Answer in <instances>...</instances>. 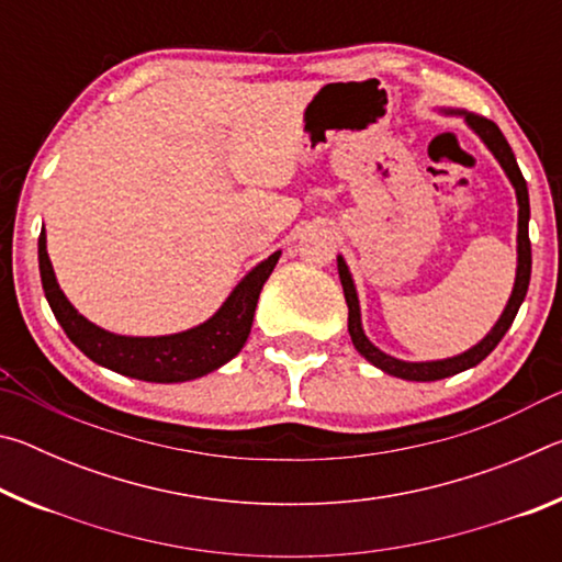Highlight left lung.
<instances>
[{
    "instance_id": "8db88e82",
    "label": "left lung",
    "mask_w": 562,
    "mask_h": 562,
    "mask_svg": "<svg viewBox=\"0 0 562 562\" xmlns=\"http://www.w3.org/2000/svg\"><path fill=\"white\" fill-rule=\"evenodd\" d=\"M465 121H469V126L479 133L483 138V144L491 148V154L498 158V164L506 170V176L510 178L513 188H516V195H518V272H516V284H513V294L506 304V310H503L501 319L496 322V327H493L486 339L479 341L473 349L463 351L459 357H451V359H441V361H402V359H394L384 355V351H379L372 341L367 339L364 329H361V315H359V300H357V290H355V282H351V274L347 270V265L341 258H337V270H339V280H341V290H345V300H347V307H349V335L351 341H355L357 351L364 359L372 361L374 367L382 369V372L392 374V376H402L408 379V382H436V379H446V376H453L459 372H465V369H471L479 364V361L486 359L493 349L498 347V341L506 335L508 327L513 325V319H516L518 310L522 300H526V292H528V284H530V237H528V217H530V203H528V186H526V178H522L520 168L516 164V156H513V150L508 146L506 136H503L501 128L496 123L488 121L486 116H479V113H463Z\"/></svg>"
}]
</instances>
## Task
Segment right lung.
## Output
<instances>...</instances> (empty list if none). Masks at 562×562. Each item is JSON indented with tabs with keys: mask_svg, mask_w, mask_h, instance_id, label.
<instances>
[{
	"mask_svg": "<svg viewBox=\"0 0 562 562\" xmlns=\"http://www.w3.org/2000/svg\"><path fill=\"white\" fill-rule=\"evenodd\" d=\"M278 260L280 252H274L268 260L260 262L237 284L223 307L211 319L203 322L201 327L168 337H121L91 325L64 297L54 278L49 255H46L44 231L40 235L42 288L66 337L91 361L111 369V372L156 384L190 382V379H198L223 367L225 361H231L243 349L247 335H250L260 290L268 282Z\"/></svg>",
	"mask_w": 562,
	"mask_h": 562,
	"instance_id": "obj_1",
	"label": "right lung"
}]
</instances>
